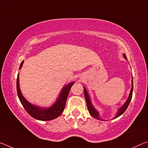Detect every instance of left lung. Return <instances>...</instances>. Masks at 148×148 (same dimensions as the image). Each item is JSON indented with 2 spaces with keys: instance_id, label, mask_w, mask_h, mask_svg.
<instances>
[{
  "instance_id": "left-lung-1",
  "label": "left lung",
  "mask_w": 148,
  "mask_h": 148,
  "mask_svg": "<svg viewBox=\"0 0 148 148\" xmlns=\"http://www.w3.org/2000/svg\"><path fill=\"white\" fill-rule=\"evenodd\" d=\"M123 57H124L125 59H127V57H126V56H125V54H123ZM84 89L85 98H86L87 108H88L89 114H91V116L92 117H93L94 118L97 119H99V120H101V121H102V120H103V121H104V119H102L101 117H100L99 113L97 111V110L95 109V108L93 107V106H92V105L91 102V100H90V98H89L88 92H87L86 89L84 87ZM132 91H133V81H132V87H131V92H130V94H129V96L128 97V99H127V101L125 102V104L123 105V106L118 110V111H117V113L116 114V116L114 118H116V117H118L119 116H121V115H122L125 112V110H127V107H128L129 104L130 103V102H131V101L132 96Z\"/></svg>"
}]
</instances>
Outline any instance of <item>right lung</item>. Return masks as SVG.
<instances>
[{
  "instance_id": "1",
  "label": "right lung",
  "mask_w": 148,
  "mask_h": 148,
  "mask_svg": "<svg viewBox=\"0 0 148 148\" xmlns=\"http://www.w3.org/2000/svg\"><path fill=\"white\" fill-rule=\"evenodd\" d=\"M23 62V61L20 64L19 69H21L22 67ZM74 84V82H71L63 87L56 102L51 107L47 108L36 106L27 101L22 95L19 88V74L17 75V92L21 104L23 105V108L30 116L34 119L40 120V121H50V120L58 117L62 113L65 107L67 97H68L71 87Z\"/></svg>"
}]
</instances>
